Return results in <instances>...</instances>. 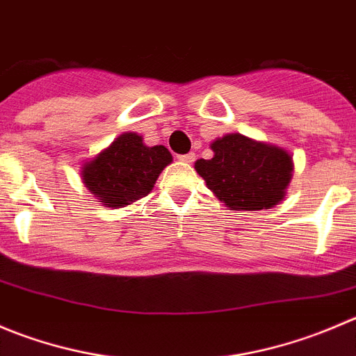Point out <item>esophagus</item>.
<instances>
[{"instance_id": "34e87169", "label": "esophagus", "mask_w": 356, "mask_h": 356, "mask_svg": "<svg viewBox=\"0 0 356 356\" xmlns=\"http://www.w3.org/2000/svg\"><path fill=\"white\" fill-rule=\"evenodd\" d=\"M179 160L181 161H186V163H193L195 161V153H188V154H179Z\"/></svg>"}]
</instances>
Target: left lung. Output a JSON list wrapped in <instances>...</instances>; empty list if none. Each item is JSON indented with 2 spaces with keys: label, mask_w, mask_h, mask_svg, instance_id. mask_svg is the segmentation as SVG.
Masks as SVG:
<instances>
[{
  "label": "left lung",
  "mask_w": 356,
  "mask_h": 356,
  "mask_svg": "<svg viewBox=\"0 0 356 356\" xmlns=\"http://www.w3.org/2000/svg\"><path fill=\"white\" fill-rule=\"evenodd\" d=\"M213 156L198 160L196 172L213 195L233 210L271 209L285 196L292 179L287 151L229 134L212 143Z\"/></svg>",
  "instance_id": "8db88e82"
}]
</instances>
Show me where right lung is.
Here are the masks:
<instances>
[{"instance_id": "add662e5", "label": "right lung", "mask_w": 356, "mask_h": 356, "mask_svg": "<svg viewBox=\"0 0 356 356\" xmlns=\"http://www.w3.org/2000/svg\"><path fill=\"white\" fill-rule=\"evenodd\" d=\"M172 161L165 146L147 147L137 134H123L83 167V182L102 205L120 209L149 195L158 175Z\"/></svg>"}]
</instances>
